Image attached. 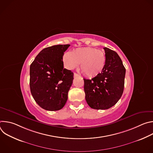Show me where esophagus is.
I'll list each match as a JSON object with an SVG mask.
<instances>
[{"label": "esophagus", "instance_id": "obj_1", "mask_svg": "<svg viewBox=\"0 0 153 153\" xmlns=\"http://www.w3.org/2000/svg\"><path fill=\"white\" fill-rule=\"evenodd\" d=\"M79 75L77 74V73H74V77H79Z\"/></svg>", "mask_w": 153, "mask_h": 153}]
</instances>
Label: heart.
<instances>
[{
  "label": "heart",
  "instance_id": "1",
  "mask_svg": "<svg viewBox=\"0 0 153 153\" xmlns=\"http://www.w3.org/2000/svg\"><path fill=\"white\" fill-rule=\"evenodd\" d=\"M64 65L67 69L73 70L80 63L83 74L94 77L102 73L106 63V56L103 51L94 48L83 47L66 53L63 56Z\"/></svg>",
  "mask_w": 153,
  "mask_h": 153
}]
</instances>
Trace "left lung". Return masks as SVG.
<instances>
[{
    "label": "left lung",
    "mask_w": 153,
    "mask_h": 153,
    "mask_svg": "<svg viewBox=\"0 0 153 153\" xmlns=\"http://www.w3.org/2000/svg\"><path fill=\"white\" fill-rule=\"evenodd\" d=\"M106 63L100 74L84 80L85 99L95 110H107L114 106L121 97L124 88L126 70L117 53L104 48Z\"/></svg>",
    "instance_id": "obj_1"
}]
</instances>
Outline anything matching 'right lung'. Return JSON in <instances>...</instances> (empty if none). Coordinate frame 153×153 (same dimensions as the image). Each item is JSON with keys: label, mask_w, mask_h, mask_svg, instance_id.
<instances>
[{"label": "right lung", "mask_w": 153, "mask_h": 153, "mask_svg": "<svg viewBox=\"0 0 153 153\" xmlns=\"http://www.w3.org/2000/svg\"><path fill=\"white\" fill-rule=\"evenodd\" d=\"M70 45L42 50L30 65V86L36 102L48 111L62 109L68 99L73 73L63 68V56Z\"/></svg>", "instance_id": "add662e5"}]
</instances>
